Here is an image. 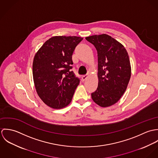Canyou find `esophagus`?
I'll return each instance as SVG.
<instances>
[{"label": "esophagus", "instance_id": "1", "mask_svg": "<svg viewBox=\"0 0 158 158\" xmlns=\"http://www.w3.org/2000/svg\"><path fill=\"white\" fill-rule=\"evenodd\" d=\"M88 78V75H83V76L82 77V78H81L82 81H85V80H87V78Z\"/></svg>", "mask_w": 158, "mask_h": 158}]
</instances>
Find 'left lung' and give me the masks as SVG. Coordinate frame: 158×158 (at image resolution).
I'll list each match as a JSON object with an SVG mask.
<instances>
[{
	"label": "left lung",
	"instance_id": "1",
	"mask_svg": "<svg viewBox=\"0 0 158 158\" xmlns=\"http://www.w3.org/2000/svg\"><path fill=\"white\" fill-rule=\"evenodd\" d=\"M86 40L94 45L98 56V84L91 94L92 98L100 106H110L120 100L131 78L128 52L122 44L106 34Z\"/></svg>",
	"mask_w": 158,
	"mask_h": 158
}]
</instances>
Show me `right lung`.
Listing matches in <instances>:
<instances>
[{
  "mask_svg": "<svg viewBox=\"0 0 158 158\" xmlns=\"http://www.w3.org/2000/svg\"><path fill=\"white\" fill-rule=\"evenodd\" d=\"M83 38L53 36L36 53L33 77L38 95L47 106L61 109L70 103L80 79L73 71L72 54Z\"/></svg>",
  "mask_w": 158,
  "mask_h": 158,
  "instance_id": "obj_1",
  "label": "right lung"
}]
</instances>
